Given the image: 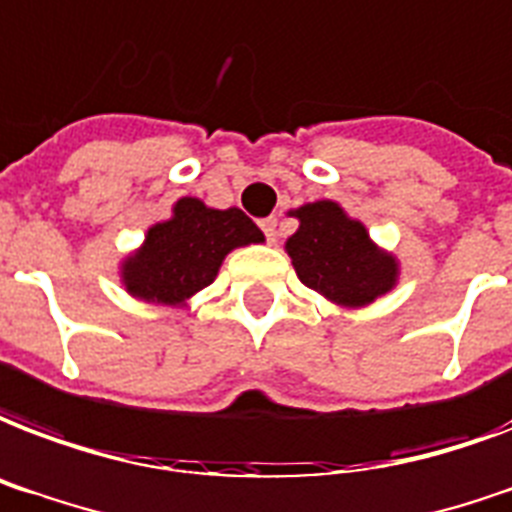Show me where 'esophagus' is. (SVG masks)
I'll use <instances>...</instances> for the list:
<instances>
[{
    "mask_svg": "<svg viewBox=\"0 0 512 512\" xmlns=\"http://www.w3.org/2000/svg\"><path fill=\"white\" fill-rule=\"evenodd\" d=\"M276 225H279L276 217H265V220H260V228H263L265 239L268 241H276Z\"/></svg>",
    "mask_w": 512,
    "mask_h": 512,
    "instance_id": "1",
    "label": "esophagus"
}]
</instances>
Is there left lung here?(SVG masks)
Listing matches in <instances>:
<instances>
[{
	"instance_id": "left-lung-1",
	"label": "left lung",
	"mask_w": 512,
	"mask_h": 512,
	"mask_svg": "<svg viewBox=\"0 0 512 512\" xmlns=\"http://www.w3.org/2000/svg\"><path fill=\"white\" fill-rule=\"evenodd\" d=\"M300 228L287 239L298 279L338 306H365L397 282L395 257L368 239V230L333 201L300 206Z\"/></svg>"
}]
</instances>
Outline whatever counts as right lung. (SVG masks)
Masks as SVG:
<instances>
[{
	"label": "right lung",
	"instance_id": "right-lung-1",
	"mask_svg": "<svg viewBox=\"0 0 512 512\" xmlns=\"http://www.w3.org/2000/svg\"><path fill=\"white\" fill-rule=\"evenodd\" d=\"M263 233L241 209H209L182 198L174 217L147 230L144 247L123 265L131 295L152 303H185L214 282L230 249L260 244Z\"/></svg>",
	"mask_w": 512,
	"mask_h": 512
}]
</instances>
